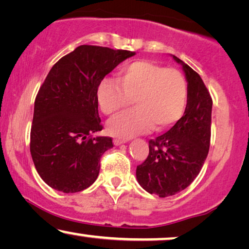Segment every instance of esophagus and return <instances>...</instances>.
<instances>
[{"label":"esophagus","mask_w":249,"mask_h":249,"mask_svg":"<svg viewBox=\"0 0 249 249\" xmlns=\"http://www.w3.org/2000/svg\"><path fill=\"white\" fill-rule=\"evenodd\" d=\"M126 141H124V140H120V139H115L114 140V144L115 145H121V144H123V143H125Z\"/></svg>","instance_id":"obj_1"}]
</instances>
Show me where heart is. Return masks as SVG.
Here are the masks:
<instances>
[{
    "label": "heart",
    "instance_id": "b5f03b06",
    "mask_svg": "<svg viewBox=\"0 0 249 249\" xmlns=\"http://www.w3.org/2000/svg\"><path fill=\"white\" fill-rule=\"evenodd\" d=\"M102 112H118L135 98L136 108L113 117L107 124L109 134L127 140L137 134L170 128L183 116L188 87L184 77L173 68L150 61H135L121 70V80L104 78L97 87Z\"/></svg>",
    "mask_w": 249,
    "mask_h": 249
}]
</instances>
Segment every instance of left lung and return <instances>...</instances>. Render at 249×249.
<instances>
[{
  "instance_id": "obj_1",
  "label": "left lung",
  "mask_w": 249,
  "mask_h": 249,
  "mask_svg": "<svg viewBox=\"0 0 249 249\" xmlns=\"http://www.w3.org/2000/svg\"><path fill=\"white\" fill-rule=\"evenodd\" d=\"M182 66L188 83L183 116L168 132L148 142L146 160L136 168V179L144 190L161 198L184 190L198 176L210 146L213 99L198 73L173 55Z\"/></svg>"
}]
</instances>
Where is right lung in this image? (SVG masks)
Segmentation results:
<instances>
[{
  "label": "right lung",
  "instance_id": "right-lung-1",
  "mask_svg": "<svg viewBox=\"0 0 249 249\" xmlns=\"http://www.w3.org/2000/svg\"><path fill=\"white\" fill-rule=\"evenodd\" d=\"M135 53L106 47H77L50 69L35 102L30 152L36 172L54 190L73 194L95 182L112 137L103 129L97 87Z\"/></svg>",
  "mask_w": 249,
  "mask_h": 249
}]
</instances>
